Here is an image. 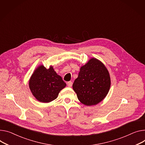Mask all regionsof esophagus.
I'll return each mask as SVG.
<instances>
[{
    "label": "esophagus",
    "mask_w": 145,
    "mask_h": 145,
    "mask_svg": "<svg viewBox=\"0 0 145 145\" xmlns=\"http://www.w3.org/2000/svg\"><path fill=\"white\" fill-rule=\"evenodd\" d=\"M72 85V83L71 81H69V82H67V86H68L69 87H71Z\"/></svg>",
    "instance_id": "1"
}]
</instances>
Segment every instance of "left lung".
Returning <instances> with one entry per match:
<instances>
[{
    "instance_id": "left-lung-1",
    "label": "left lung",
    "mask_w": 145,
    "mask_h": 145,
    "mask_svg": "<svg viewBox=\"0 0 145 145\" xmlns=\"http://www.w3.org/2000/svg\"><path fill=\"white\" fill-rule=\"evenodd\" d=\"M111 85L110 74L105 64L92 57L80 68L78 76L72 85L80 102L88 106L102 102Z\"/></svg>"
}]
</instances>
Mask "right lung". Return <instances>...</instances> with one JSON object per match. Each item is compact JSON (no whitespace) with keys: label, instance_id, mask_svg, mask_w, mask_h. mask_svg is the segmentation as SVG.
Here are the masks:
<instances>
[{"label":"right lung","instance_id":"1","mask_svg":"<svg viewBox=\"0 0 145 145\" xmlns=\"http://www.w3.org/2000/svg\"><path fill=\"white\" fill-rule=\"evenodd\" d=\"M65 86L61 76L54 71L52 65L47 69L43 65H39L29 80V88L32 94L42 103L54 101Z\"/></svg>","mask_w":145,"mask_h":145}]
</instances>
